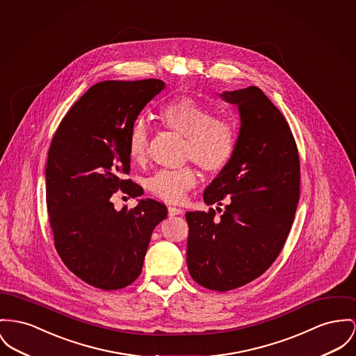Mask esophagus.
I'll return each instance as SVG.
<instances>
[{
	"label": "esophagus",
	"instance_id": "obj_1",
	"mask_svg": "<svg viewBox=\"0 0 356 356\" xmlns=\"http://www.w3.org/2000/svg\"><path fill=\"white\" fill-rule=\"evenodd\" d=\"M184 213V211L181 208H175V207H168V216L172 217V216H179V214Z\"/></svg>",
	"mask_w": 356,
	"mask_h": 356
}]
</instances>
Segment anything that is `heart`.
I'll use <instances>...</instances> for the list:
<instances>
[{"label": "heart", "instance_id": "1", "mask_svg": "<svg viewBox=\"0 0 356 356\" xmlns=\"http://www.w3.org/2000/svg\"><path fill=\"white\" fill-rule=\"evenodd\" d=\"M159 120L167 129L186 138L185 158L194 161L207 172H220L229 165L236 151L237 129L227 116L213 115L212 109L189 95L178 97L159 109ZM149 151V128L138 120L129 132L128 152L132 161L142 163ZM197 185L193 166L159 170L147 179V188L168 204H179Z\"/></svg>", "mask_w": 356, "mask_h": 356}]
</instances>
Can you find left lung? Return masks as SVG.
Wrapping results in <instances>:
<instances>
[{"label": "left lung", "instance_id": "8db88e82", "mask_svg": "<svg viewBox=\"0 0 356 356\" xmlns=\"http://www.w3.org/2000/svg\"><path fill=\"white\" fill-rule=\"evenodd\" d=\"M221 97L238 108L241 127L232 161L204 201H227L225 211L186 213V259L197 284L228 291L261 277L281 254L300 200V156L284 115L259 88Z\"/></svg>", "mask_w": 356, "mask_h": 356}]
</instances>
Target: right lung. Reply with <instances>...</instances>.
<instances>
[{
  "label": "right lung",
  "instance_id": "right-lung-1",
  "mask_svg": "<svg viewBox=\"0 0 356 356\" xmlns=\"http://www.w3.org/2000/svg\"><path fill=\"white\" fill-rule=\"evenodd\" d=\"M165 89L161 79L93 85L62 119L48 151L46 200L54 244L66 267L102 290L127 287L140 275L154 228L166 205L140 200L116 211L112 195L143 189L129 175L128 139L143 108Z\"/></svg>",
  "mask_w": 356,
  "mask_h": 356
}]
</instances>
